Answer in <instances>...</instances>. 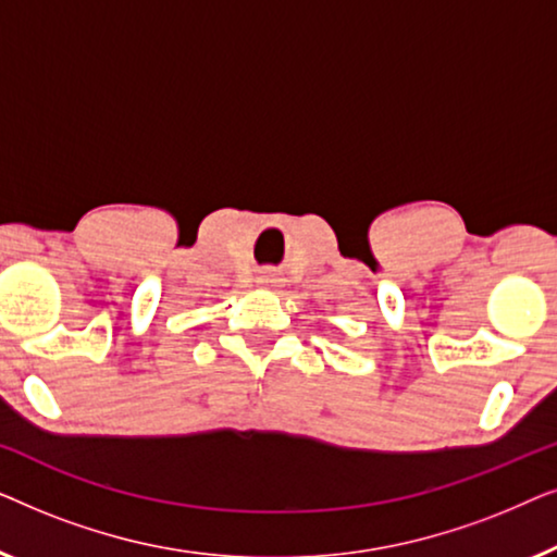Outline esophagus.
Wrapping results in <instances>:
<instances>
[{
	"mask_svg": "<svg viewBox=\"0 0 557 557\" xmlns=\"http://www.w3.org/2000/svg\"><path fill=\"white\" fill-rule=\"evenodd\" d=\"M284 276H281L278 269H263L261 273H258V286L263 288H278L284 286Z\"/></svg>",
	"mask_w": 557,
	"mask_h": 557,
	"instance_id": "1",
	"label": "esophagus"
}]
</instances>
